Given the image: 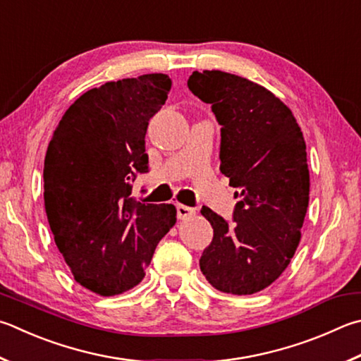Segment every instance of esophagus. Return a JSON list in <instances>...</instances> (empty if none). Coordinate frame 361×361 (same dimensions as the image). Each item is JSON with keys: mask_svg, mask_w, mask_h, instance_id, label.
Masks as SVG:
<instances>
[{"mask_svg": "<svg viewBox=\"0 0 361 361\" xmlns=\"http://www.w3.org/2000/svg\"><path fill=\"white\" fill-rule=\"evenodd\" d=\"M176 216H178V219H189L195 216V209L191 207H186V205H176Z\"/></svg>", "mask_w": 361, "mask_h": 361, "instance_id": "1", "label": "esophagus"}]
</instances>
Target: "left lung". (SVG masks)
<instances>
[{
	"instance_id": "obj_1",
	"label": "left lung",
	"mask_w": 361,
	"mask_h": 361,
	"mask_svg": "<svg viewBox=\"0 0 361 361\" xmlns=\"http://www.w3.org/2000/svg\"><path fill=\"white\" fill-rule=\"evenodd\" d=\"M188 87L212 104L221 124V173L237 188L233 222L208 207L213 227L200 270L214 289L251 295L274 283L290 264L310 202L303 133L271 91L222 71L192 72Z\"/></svg>"
}]
</instances>
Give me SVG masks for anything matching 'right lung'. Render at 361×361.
Returning a JSON list of instances; mask_svg holds the SVG:
<instances>
[{"label": "right lung", "mask_w": 361, "mask_h": 361, "mask_svg": "<svg viewBox=\"0 0 361 361\" xmlns=\"http://www.w3.org/2000/svg\"><path fill=\"white\" fill-rule=\"evenodd\" d=\"M170 87L169 75L147 74L90 90L49 143L44 203L55 243L77 283L104 297L140 283L176 221L170 203L130 197L137 175L148 172V121Z\"/></svg>", "instance_id": "add662e5"}]
</instances>
